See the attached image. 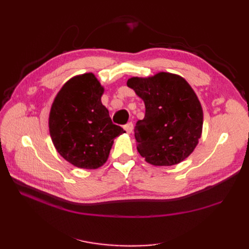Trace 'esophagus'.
I'll use <instances>...</instances> for the list:
<instances>
[{"mask_svg": "<svg viewBox=\"0 0 249 249\" xmlns=\"http://www.w3.org/2000/svg\"><path fill=\"white\" fill-rule=\"evenodd\" d=\"M124 129L125 130V132H126L127 134H131V133L133 132V124H132V123H127V124L124 126Z\"/></svg>", "mask_w": 249, "mask_h": 249, "instance_id": "34e87169", "label": "esophagus"}]
</instances>
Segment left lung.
I'll list each match as a JSON object with an SVG mask.
<instances>
[{
    "label": "left lung",
    "instance_id": "8db88e82",
    "mask_svg": "<svg viewBox=\"0 0 249 249\" xmlns=\"http://www.w3.org/2000/svg\"><path fill=\"white\" fill-rule=\"evenodd\" d=\"M126 85L144 102V118L135 125L139 154L155 166H171L185 160L197 145L202 109L187 81L178 74L127 80Z\"/></svg>",
    "mask_w": 249,
    "mask_h": 249
}]
</instances>
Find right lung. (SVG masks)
Listing matches in <instances>:
<instances>
[{
    "instance_id": "obj_1",
    "label": "right lung",
    "mask_w": 249,
    "mask_h": 249,
    "mask_svg": "<svg viewBox=\"0 0 249 249\" xmlns=\"http://www.w3.org/2000/svg\"><path fill=\"white\" fill-rule=\"evenodd\" d=\"M104 88L89 72L66 82L52 105L49 126L52 141L66 161L95 169L107 161L113 140L124 133L112 123L101 102Z\"/></svg>"
}]
</instances>
